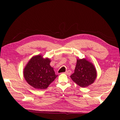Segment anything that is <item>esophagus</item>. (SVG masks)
I'll use <instances>...</instances> for the list:
<instances>
[{
  "label": "esophagus",
  "instance_id": "1",
  "mask_svg": "<svg viewBox=\"0 0 120 120\" xmlns=\"http://www.w3.org/2000/svg\"><path fill=\"white\" fill-rule=\"evenodd\" d=\"M71 71L70 70H68V71H67L66 72H65V74H66L68 75H70L71 74Z\"/></svg>",
  "mask_w": 120,
  "mask_h": 120
}]
</instances>
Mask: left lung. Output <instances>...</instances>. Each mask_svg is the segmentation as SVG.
I'll use <instances>...</instances> for the list:
<instances>
[{
  "mask_svg": "<svg viewBox=\"0 0 120 120\" xmlns=\"http://www.w3.org/2000/svg\"><path fill=\"white\" fill-rule=\"evenodd\" d=\"M70 77L79 86L86 87L92 84L96 79V68L93 63L86 58H78L74 73Z\"/></svg>",
  "mask_w": 120,
  "mask_h": 120,
  "instance_id": "left-lung-1",
  "label": "left lung"
}]
</instances>
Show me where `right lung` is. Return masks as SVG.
<instances>
[{
    "instance_id": "1",
    "label": "right lung",
    "mask_w": 120,
    "mask_h": 120,
    "mask_svg": "<svg viewBox=\"0 0 120 120\" xmlns=\"http://www.w3.org/2000/svg\"><path fill=\"white\" fill-rule=\"evenodd\" d=\"M51 60L43 58L42 55L33 56L24 68L23 74L27 82L36 89L43 90L48 88L58 75L51 67Z\"/></svg>"
}]
</instances>
